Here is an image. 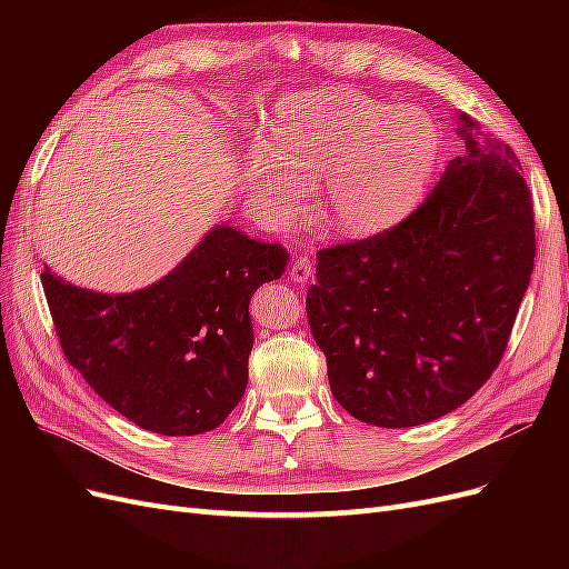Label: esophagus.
<instances>
[{"mask_svg": "<svg viewBox=\"0 0 569 569\" xmlns=\"http://www.w3.org/2000/svg\"><path fill=\"white\" fill-rule=\"evenodd\" d=\"M313 261H311V253L308 251H303V253H299L297 258H295V263H291V268H289V278L295 280V282H308L311 280V272H313Z\"/></svg>", "mask_w": 569, "mask_h": 569, "instance_id": "obj_1", "label": "esophagus"}]
</instances>
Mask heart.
Segmentation results:
<instances>
[{"mask_svg":"<svg viewBox=\"0 0 569 569\" xmlns=\"http://www.w3.org/2000/svg\"><path fill=\"white\" fill-rule=\"evenodd\" d=\"M441 149L437 120L353 90L280 99L244 163V187L266 216L289 222L316 182L318 211L347 237L380 234L420 203Z\"/></svg>","mask_w":569,"mask_h":569,"instance_id":"1","label":"heart"}]
</instances>
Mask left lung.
Masks as SVG:
<instances>
[{
    "mask_svg": "<svg viewBox=\"0 0 569 569\" xmlns=\"http://www.w3.org/2000/svg\"><path fill=\"white\" fill-rule=\"evenodd\" d=\"M465 153L399 226L318 251L308 325L343 410L416 427L456 410L501 363L529 287L531 194L510 147L458 111Z\"/></svg>",
    "mask_w": 569,
    "mask_h": 569,
    "instance_id": "obj_1",
    "label": "left lung"
}]
</instances>
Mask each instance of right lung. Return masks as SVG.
Returning <instances> with one entry per match:
<instances>
[{"label": "right lung", "mask_w": 569, "mask_h": 569, "mask_svg": "<svg viewBox=\"0 0 569 569\" xmlns=\"http://www.w3.org/2000/svg\"><path fill=\"white\" fill-rule=\"evenodd\" d=\"M289 253L220 222L166 278L101 295L40 274L61 349L101 399L153 435L194 437L226 422L249 382V301Z\"/></svg>", "instance_id": "add662e5"}]
</instances>
